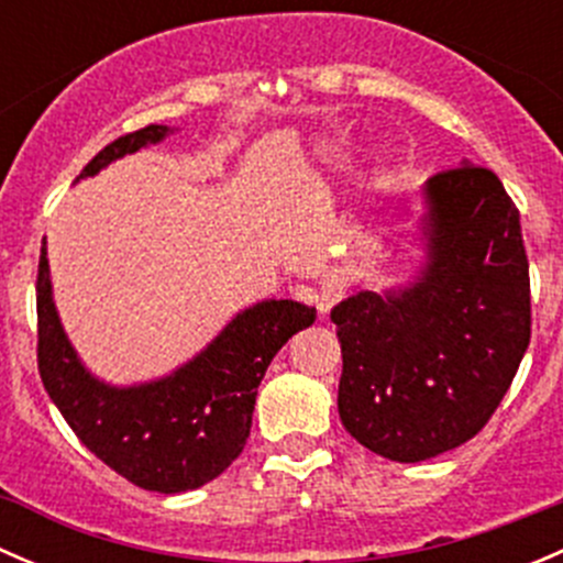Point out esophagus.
<instances>
[{
  "label": "esophagus",
  "instance_id": "1",
  "mask_svg": "<svg viewBox=\"0 0 563 563\" xmlns=\"http://www.w3.org/2000/svg\"><path fill=\"white\" fill-rule=\"evenodd\" d=\"M340 299H343V277H340L338 272H329V275H323L321 291H318V297H316L318 313L327 316L329 310L340 302Z\"/></svg>",
  "mask_w": 563,
  "mask_h": 563
}]
</instances>
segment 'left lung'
Segmentation results:
<instances>
[{"instance_id": "obj_1", "label": "left lung", "mask_w": 563, "mask_h": 563, "mask_svg": "<svg viewBox=\"0 0 563 563\" xmlns=\"http://www.w3.org/2000/svg\"><path fill=\"white\" fill-rule=\"evenodd\" d=\"M428 266L400 291L332 308L343 373L338 411L376 455L419 463L474 439L531 340L520 212L490 168L430 176Z\"/></svg>"}]
</instances>
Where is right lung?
I'll use <instances>...</instances> for the list:
<instances>
[{
	"label": "right lung",
	"instance_id": "obj_1",
	"mask_svg": "<svg viewBox=\"0 0 563 563\" xmlns=\"http://www.w3.org/2000/svg\"><path fill=\"white\" fill-rule=\"evenodd\" d=\"M166 124L119 135L84 166L98 174L108 163L166 139ZM78 176V179H81ZM316 321V308L266 299L245 310L207 351L174 376L117 389L89 376L67 343L51 299L45 240L37 264V371L51 400L84 446L133 485L185 493L223 474L253 424L255 395L277 351Z\"/></svg>",
	"mask_w": 563,
	"mask_h": 563
}]
</instances>
